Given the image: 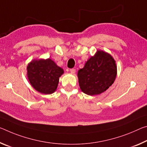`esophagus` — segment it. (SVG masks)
Here are the masks:
<instances>
[{
    "mask_svg": "<svg viewBox=\"0 0 147 147\" xmlns=\"http://www.w3.org/2000/svg\"><path fill=\"white\" fill-rule=\"evenodd\" d=\"M70 71L72 74H74L76 73V69H70Z\"/></svg>",
    "mask_w": 147,
    "mask_h": 147,
    "instance_id": "1",
    "label": "esophagus"
}]
</instances>
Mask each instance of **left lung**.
Segmentation results:
<instances>
[{
  "label": "left lung",
  "mask_w": 147,
  "mask_h": 147,
  "mask_svg": "<svg viewBox=\"0 0 147 147\" xmlns=\"http://www.w3.org/2000/svg\"><path fill=\"white\" fill-rule=\"evenodd\" d=\"M116 65L110 54L98 50L78 72L80 89L89 95H99L113 84L116 76Z\"/></svg>",
  "instance_id": "1"
}]
</instances>
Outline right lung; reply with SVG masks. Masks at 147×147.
<instances>
[{"label":"right lung","mask_w":147,"mask_h":147,"mask_svg":"<svg viewBox=\"0 0 147 147\" xmlns=\"http://www.w3.org/2000/svg\"><path fill=\"white\" fill-rule=\"evenodd\" d=\"M63 73V70L50 59L33 60L27 66V76L31 84L44 94L55 92Z\"/></svg>","instance_id":"obj_1"}]
</instances>
